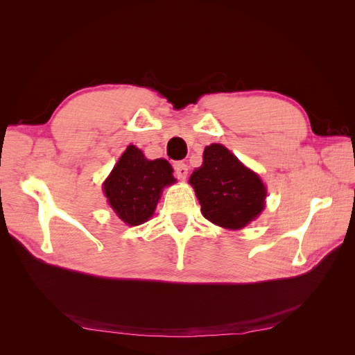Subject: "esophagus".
<instances>
[{"instance_id":"34e87169","label":"esophagus","mask_w":355,"mask_h":355,"mask_svg":"<svg viewBox=\"0 0 355 355\" xmlns=\"http://www.w3.org/2000/svg\"><path fill=\"white\" fill-rule=\"evenodd\" d=\"M175 173L178 179L185 180L188 176V166L185 163H182V161H178V163H175Z\"/></svg>"}]
</instances>
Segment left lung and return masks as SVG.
I'll return each mask as SVG.
<instances>
[{"mask_svg": "<svg viewBox=\"0 0 355 355\" xmlns=\"http://www.w3.org/2000/svg\"><path fill=\"white\" fill-rule=\"evenodd\" d=\"M189 184L201 204L202 216L225 230H241L265 207L266 188L220 144L206 146L201 167L192 171Z\"/></svg>", "mask_w": 355, "mask_h": 355, "instance_id": "8db88e82", "label": "left lung"}]
</instances>
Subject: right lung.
<instances>
[{"instance_id":"add662e5","label":"right lung","mask_w":355,"mask_h":355,"mask_svg":"<svg viewBox=\"0 0 355 355\" xmlns=\"http://www.w3.org/2000/svg\"><path fill=\"white\" fill-rule=\"evenodd\" d=\"M175 182L167 159H148L130 145L103 182V192L116 216L128 227H136L153 216L163 188Z\"/></svg>"}]
</instances>
